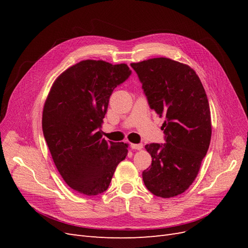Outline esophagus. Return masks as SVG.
Segmentation results:
<instances>
[{"label": "esophagus", "instance_id": "obj_1", "mask_svg": "<svg viewBox=\"0 0 248 248\" xmlns=\"http://www.w3.org/2000/svg\"><path fill=\"white\" fill-rule=\"evenodd\" d=\"M130 147L133 150H141L142 149V144H131Z\"/></svg>", "mask_w": 248, "mask_h": 248}]
</instances>
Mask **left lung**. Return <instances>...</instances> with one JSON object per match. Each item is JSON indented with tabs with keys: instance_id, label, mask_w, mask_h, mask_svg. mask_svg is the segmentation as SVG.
Segmentation results:
<instances>
[{
	"instance_id": "obj_1",
	"label": "left lung",
	"mask_w": 248,
	"mask_h": 248,
	"mask_svg": "<svg viewBox=\"0 0 248 248\" xmlns=\"http://www.w3.org/2000/svg\"><path fill=\"white\" fill-rule=\"evenodd\" d=\"M130 65L141 81L150 108L167 119L161 126L166 144L145 146L152 163L142 171V180L156 197L179 196L196 180L211 140L205 89L190 66L169 58Z\"/></svg>"
}]
</instances>
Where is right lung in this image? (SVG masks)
Instances as JSON below:
<instances>
[{
	"mask_svg": "<svg viewBox=\"0 0 248 248\" xmlns=\"http://www.w3.org/2000/svg\"><path fill=\"white\" fill-rule=\"evenodd\" d=\"M131 71L126 64L84 60L56 78L42 111V130L55 166L71 189L88 197L106 191L128 144L102 139L114 89Z\"/></svg>",
	"mask_w": 248,
	"mask_h": 248,
	"instance_id": "add662e5",
	"label": "right lung"
}]
</instances>
